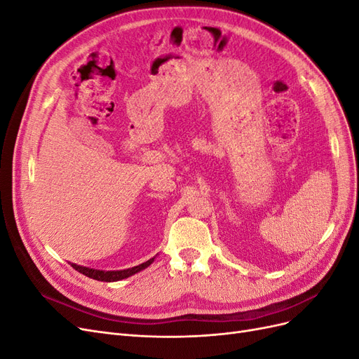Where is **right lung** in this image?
I'll return each mask as SVG.
<instances>
[{"instance_id": "obj_1", "label": "right lung", "mask_w": 359, "mask_h": 359, "mask_svg": "<svg viewBox=\"0 0 359 359\" xmlns=\"http://www.w3.org/2000/svg\"><path fill=\"white\" fill-rule=\"evenodd\" d=\"M154 257H151L147 262L140 264L137 266L133 268H127V269H116V271H103V269H94V268H88V266H82V265H76V264H70L76 271H79L81 274L90 277L93 280H99V281H118V280H124L127 277H132L135 274H137L139 271H142L145 268H148L151 264L154 262Z\"/></svg>"}]
</instances>
